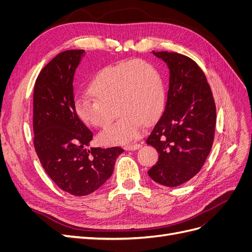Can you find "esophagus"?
Wrapping results in <instances>:
<instances>
[{
	"mask_svg": "<svg viewBox=\"0 0 252 252\" xmlns=\"http://www.w3.org/2000/svg\"><path fill=\"white\" fill-rule=\"evenodd\" d=\"M142 146L141 144H129V145H126V146L124 147L125 150H135V149H139L140 147Z\"/></svg>",
	"mask_w": 252,
	"mask_h": 252,
	"instance_id": "34e87169",
	"label": "esophagus"
}]
</instances>
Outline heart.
Wrapping results in <instances>:
<instances>
[{"instance_id":"heart-1","label":"heart","mask_w":252,"mask_h":252,"mask_svg":"<svg viewBox=\"0 0 252 252\" xmlns=\"http://www.w3.org/2000/svg\"><path fill=\"white\" fill-rule=\"evenodd\" d=\"M94 96H80L74 110L84 124L102 128L121 114L116 124L98 134L103 145L125 144L139 138L144 121L152 122L164 104L163 83L156 68L144 61H129L103 68L89 86Z\"/></svg>"}]
</instances>
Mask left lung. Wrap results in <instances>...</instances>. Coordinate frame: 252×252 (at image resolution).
Masks as SVG:
<instances>
[{
  "instance_id": "obj_1",
  "label": "left lung",
  "mask_w": 252,
  "mask_h": 252,
  "mask_svg": "<svg viewBox=\"0 0 252 252\" xmlns=\"http://www.w3.org/2000/svg\"><path fill=\"white\" fill-rule=\"evenodd\" d=\"M152 52L169 68V88L164 111L146 141L159 155L148 174L158 184L175 187L193 178L209 155L216 103L207 79L192 59L173 51Z\"/></svg>"
}]
</instances>
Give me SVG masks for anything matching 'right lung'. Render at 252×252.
<instances>
[{
  "mask_svg": "<svg viewBox=\"0 0 252 252\" xmlns=\"http://www.w3.org/2000/svg\"><path fill=\"white\" fill-rule=\"evenodd\" d=\"M84 50L59 53L37 75L33 90V145L43 168L72 195L93 193L113 172L120 147L90 148L94 133L74 110L73 78Z\"/></svg>",
  "mask_w": 252,
  "mask_h": 252,
  "instance_id": "right-lung-1",
  "label": "right lung"
}]
</instances>
